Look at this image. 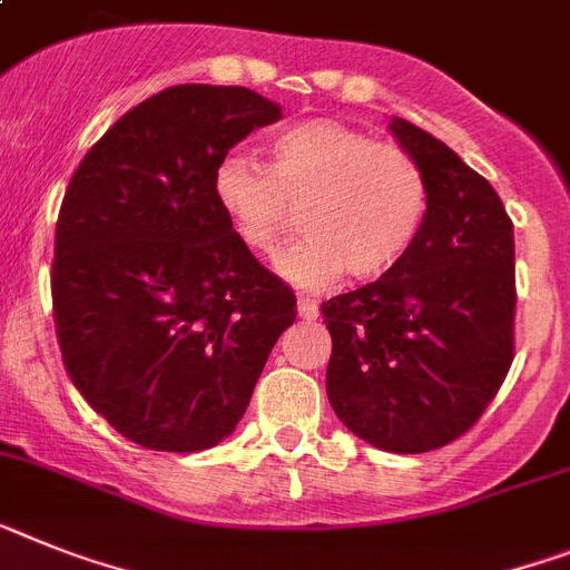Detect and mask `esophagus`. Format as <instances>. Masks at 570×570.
I'll list each match as a JSON object with an SVG mask.
<instances>
[{"instance_id":"1","label":"esophagus","mask_w":570,"mask_h":570,"mask_svg":"<svg viewBox=\"0 0 570 570\" xmlns=\"http://www.w3.org/2000/svg\"><path fill=\"white\" fill-rule=\"evenodd\" d=\"M296 311H299V317L303 320H317L320 317V305L311 299V296H299L296 299Z\"/></svg>"}]
</instances>
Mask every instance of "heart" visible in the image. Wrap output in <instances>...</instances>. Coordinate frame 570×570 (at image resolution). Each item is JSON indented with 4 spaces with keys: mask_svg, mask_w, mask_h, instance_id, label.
I'll return each instance as SVG.
<instances>
[{
    "mask_svg": "<svg viewBox=\"0 0 570 570\" xmlns=\"http://www.w3.org/2000/svg\"><path fill=\"white\" fill-rule=\"evenodd\" d=\"M271 169L227 155L213 173V198L247 250L267 256L296 210L308 233L276 256L282 279L325 288L348 271L381 279L424 230L426 175L406 149L340 120L311 118L274 135Z\"/></svg>",
    "mask_w": 570,
    "mask_h": 570,
    "instance_id": "heart-1",
    "label": "heart"
}]
</instances>
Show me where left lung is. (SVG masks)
I'll return each instance as SVG.
<instances>
[{
	"label": "left lung",
	"instance_id": "left-lung-1",
	"mask_svg": "<svg viewBox=\"0 0 570 570\" xmlns=\"http://www.w3.org/2000/svg\"><path fill=\"white\" fill-rule=\"evenodd\" d=\"M389 132L424 169L430 210L395 271L323 303L325 392L354 435L410 455L464 435L513 363V222L450 146L403 118Z\"/></svg>",
	"mask_w": 570,
	"mask_h": 570
}]
</instances>
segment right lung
I'll use <instances>...</instances> for the list:
<instances>
[{"label":"right lung","mask_w":570,"mask_h":570,"mask_svg":"<svg viewBox=\"0 0 570 570\" xmlns=\"http://www.w3.org/2000/svg\"><path fill=\"white\" fill-rule=\"evenodd\" d=\"M282 106L245 86H173L80 160L53 238V323L91 410L146 450L198 452L245 415L294 291L253 259L213 173Z\"/></svg>","instance_id":"add662e5"}]
</instances>
